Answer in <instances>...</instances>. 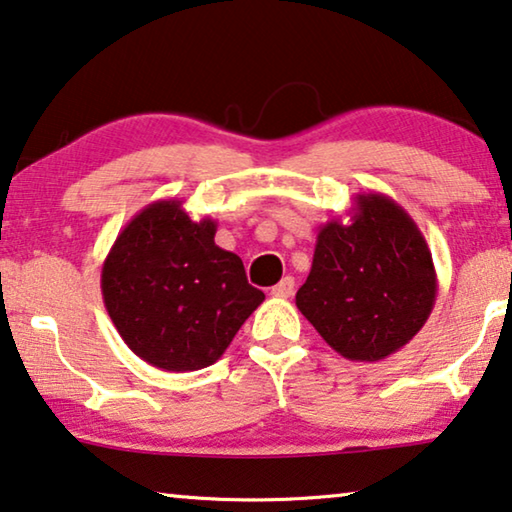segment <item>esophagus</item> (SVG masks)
Segmentation results:
<instances>
[{"instance_id":"1","label":"esophagus","mask_w":512,"mask_h":512,"mask_svg":"<svg viewBox=\"0 0 512 512\" xmlns=\"http://www.w3.org/2000/svg\"><path fill=\"white\" fill-rule=\"evenodd\" d=\"M271 294L280 296V299H287V296H292L294 294V278L292 276L282 278L278 285L271 287Z\"/></svg>"}]
</instances>
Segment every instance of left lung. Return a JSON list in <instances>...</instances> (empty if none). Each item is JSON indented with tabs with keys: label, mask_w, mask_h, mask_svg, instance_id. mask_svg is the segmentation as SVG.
<instances>
[{
	"label": "left lung",
	"mask_w": 512,
	"mask_h": 512,
	"mask_svg": "<svg viewBox=\"0 0 512 512\" xmlns=\"http://www.w3.org/2000/svg\"><path fill=\"white\" fill-rule=\"evenodd\" d=\"M437 301V271L423 232L398 202L358 193L349 223L319 227L296 308L349 361L375 363L423 329Z\"/></svg>",
	"instance_id": "obj_1"
}]
</instances>
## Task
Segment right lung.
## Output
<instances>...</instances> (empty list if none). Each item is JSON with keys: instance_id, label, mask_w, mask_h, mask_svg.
Segmentation results:
<instances>
[{"instance_id": "right-lung-1", "label": "right lung", "mask_w": 512, "mask_h": 512, "mask_svg": "<svg viewBox=\"0 0 512 512\" xmlns=\"http://www.w3.org/2000/svg\"><path fill=\"white\" fill-rule=\"evenodd\" d=\"M216 230L183 200H158L128 220L105 257V310L128 349L158 370L209 368L264 301L241 257L216 246Z\"/></svg>"}]
</instances>
